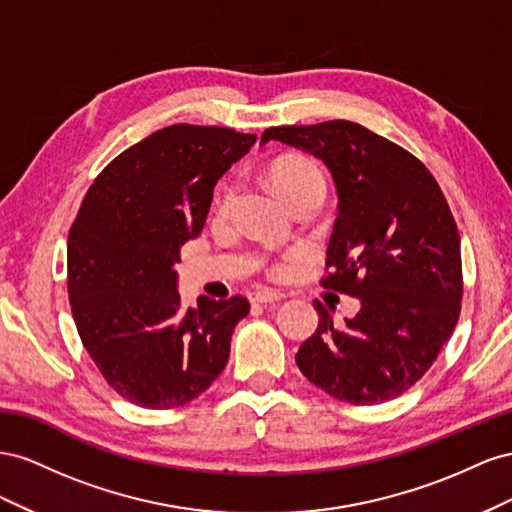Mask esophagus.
Listing matches in <instances>:
<instances>
[{"mask_svg": "<svg viewBox=\"0 0 512 512\" xmlns=\"http://www.w3.org/2000/svg\"><path fill=\"white\" fill-rule=\"evenodd\" d=\"M285 298V294H281V291L276 289H257L251 294V300L253 302H259V304H272V302H281Z\"/></svg>", "mask_w": 512, "mask_h": 512, "instance_id": "34e87169", "label": "esophagus"}]
</instances>
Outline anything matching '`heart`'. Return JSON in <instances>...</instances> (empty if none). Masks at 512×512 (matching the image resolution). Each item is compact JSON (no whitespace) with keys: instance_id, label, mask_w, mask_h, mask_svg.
<instances>
[{"instance_id":"1","label":"heart","mask_w":512,"mask_h":512,"mask_svg":"<svg viewBox=\"0 0 512 512\" xmlns=\"http://www.w3.org/2000/svg\"><path fill=\"white\" fill-rule=\"evenodd\" d=\"M270 182L274 186V191L279 193L283 199L294 193L296 188H302L306 184L313 182H324V175H321L319 167L311 163L309 158L302 156H285L270 167ZM231 191L227 188V199Z\"/></svg>"}]
</instances>
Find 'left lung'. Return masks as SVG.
I'll return each instance as SVG.
<instances>
[{"label": "left lung", "instance_id": "left-lung-1", "mask_svg": "<svg viewBox=\"0 0 512 512\" xmlns=\"http://www.w3.org/2000/svg\"><path fill=\"white\" fill-rule=\"evenodd\" d=\"M268 141L328 167L339 214L321 283L360 300L343 328L313 302L319 326L298 349L300 371L354 405L399 397L429 371L461 311V242L440 186L416 156L354 122L268 128Z\"/></svg>", "mask_w": 512, "mask_h": 512}]
</instances>
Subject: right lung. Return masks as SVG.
<instances>
[{
  "instance_id": "right-lung-1",
  "label": "right lung",
  "mask_w": 512,
  "mask_h": 512,
  "mask_svg": "<svg viewBox=\"0 0 512 512\" xmlns=\"http://www.w3.org/2000/svg\"><path fill=\"white\" fill-rule=\"evenodd\" d=\"M257 135L173 124L102 169L68 233V298L109 386L145 410L197 399L223 373L246 298L182 309L180 248L197 238L216 182Z\"/></svg>"
}]
</instances>
